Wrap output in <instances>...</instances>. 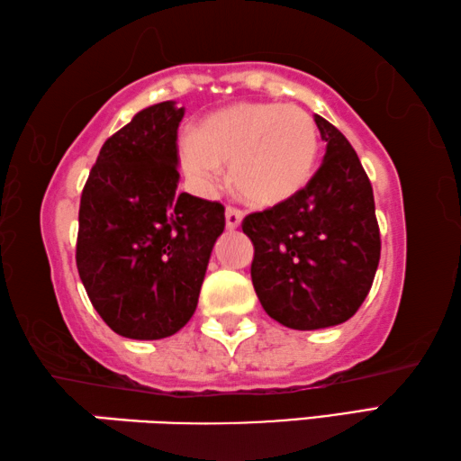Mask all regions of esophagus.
Returning a JSON list of instances; mask_svg holds the SVG:
<instances>
[{
  "mask_svg": "<svg viewBox=\"0 0 461 461\" xmlns=\"http://www.w3.org/2000/svg\"><path fill=\"white\" fill-rule=\"evenodd\" d=\"M224 216H226V229H229V230H237L240 222H243V212H240L239 208L229 206V208H226Z\"/></svg>",
  "mask_w": 461,
  "mask_h": 461,
  "instance_id": "1",
  "label": "esophagus"
}]
</instances>
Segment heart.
Wrapping results in <instances>:
<instances>
[{"label":"heart","instance_id":"obj_1","mask_svg":"<svg viewBox=\"0 0 461 461\" xmlns=\"http://www.w3.org/2000/svg\"><path fill=\"white\" fill-rule=\"evenodd\" d=\"M320 156L313 117L297 104L237 103L206 117L177 143V161L198 192L230 182L255 206H277L310 184Z\"/></svg>","mask_w":461,"mask_h":461}]
</instances>
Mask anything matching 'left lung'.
I'll use <instances>...</instances> for the list:
<instances>
[{"mask_svg":"<svg viewBox=\"0 0 461 461\" xmlns=\"http://www.w3.org/2000/svg\"><path fill=\"white\" fill-rule=\"evenodd\" d=\"M326 156L292 200L249 214L251 279L263 310L294 330L350 320L366 300L381 259L373 185L348 140L313 117Z\"/></svg>","mask_w":461,"mask_h":461,"instance_id":"left-lung-1","label":"left lung"}]
</instances>
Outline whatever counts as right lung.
Listing matches in <instances>:
<instances>
[{
  "label": "right lung",
  "mask_w": 461,
  "mask_h": 461,
  "mask_svg": "<svg viewBox=\"0 0 461 461\" xmlns=\"http://www.w3.org/2000/svg\"><path fill=\"white\" fill-rule=\"evenodd\" d=\"M184 107L143 109L103 143L80 196L77 267L113 332L159 340L188 324L216 239L221 202L176 194Z\"/></svg>",
  "instance_id": "1"
}]
</instances>
